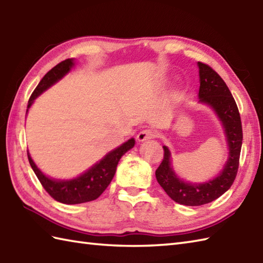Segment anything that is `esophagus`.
<instances>
[{
	"label": "esophagus",
	"instance_id": "34e87169",
	"mask_svg": "<svg viewBox=\"0 0 263 263\" xmlns=\"http://www.w3.org/2000/svg\"><path fill=\"white\" fill-rule=\"evenodd\" d=\"M157 137V133H156V131L152 130V128H146V130H142L138 133L137 136V139L138 141H146V140H150V139H154Z\"/></svg>",
	"mask_w": 263,
	"mask_h": 263
}]
</instances>
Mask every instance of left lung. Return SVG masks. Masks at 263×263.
<instances>
[{
  "instance_id": "1",
  "label": "left lung",
  "mask_w": 263,
  "mask_h": 263,
  "mask_svg": "<svg viewBox=\"0 0 263 263\" xmlns=\"http://www.w3.org/2000/svg\"><path fill=\"white\" fill-rule=\"evenodd\" d=\"M200 76V102L211 106L219 117L227 137L230 157L224 170L214 180L205 183L192 184L180 180L171 166V153L164 148V159L156 170L159 185L175 202L184 205H202L224 194L237 175L241 154L243 131L242 122L235 99L225 81L208 64L198 62Z\"/></svg>"
}]
</instances>
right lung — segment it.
Returning a JSON list of instances; mask_svg holds the SVG:
<instances>
[{
	"mask_svg": "<svg viewBox=\"0 0 263 263\" xmlns=\"http://www.w3.org/2000/svg\"><path fill=\"white\" fill-rule=\"evenodd\" d=\"M72 66H73V60L68 59L55 65L52 70H49L31 93L29 102H28V108L30 107L33 100L39 95L68 73ZM133 146H135V139L132 138L119 148L114 149L113 152L108 153L99 163L95 164L91 168H89L79 177L66 181L53 180V178L45 176L33 163L29 153L27 152V155L31 168L35 172L39 182L54 200L65 204H78L96 200L105 191L106 187L109 185L110 181L113 180L121 157L127 150L133 148Z\"/></svg>",
	"mask_w": 263,
	"mask_h": 263,
	"instance_id": "add662e5",
	"label": "right lung"
}]
</instances>
